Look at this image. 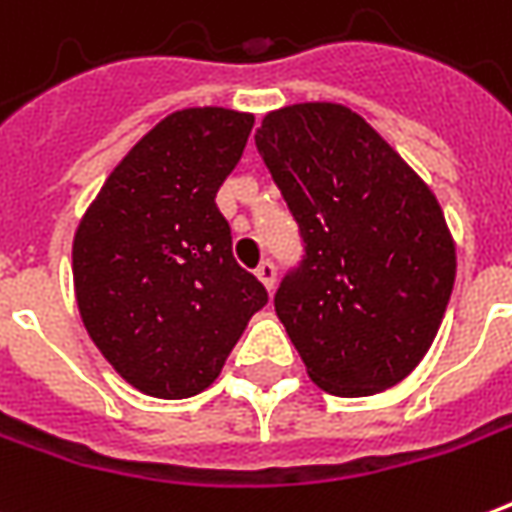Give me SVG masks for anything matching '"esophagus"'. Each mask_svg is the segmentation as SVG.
I'll list each match as a JSON object with an SVG mask.
<instances>
[{"mask_svg": "<svg viewBox=\"0 0 512 512\" xmlns=\"http://www.w3.org/2000/svg\"><path fill=\"white\" fill-rule=\"evenodd\" d=\"M257 280L263 282V285H266V291L271 293L274 291V285H277V268H274V263H260V266H257Z\"/></svg>", "mask_w": 512, "mask_h": 512, "instance_id": "1", "label": "esophagus"}]
</instances>
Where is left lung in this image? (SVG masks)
Returning a JSON list of instances; mask_svg holds the SVG:
<instances>
[{"instance_id":"1","label":"left lung","mask_w":512,"mask_h":512,"mask_svg":"<svg viewBox=\"0 0 512 512\" xmlns=\"http://www.w3.org/2000/svg\"><path fill=\"white\" fill-rule=\"evenodd\" d=\"M255 144L305 241L274 310L310 380L332 396L388 391L427 355L455 285L438 199L335 102L271 110Z\"/></svg>"}]
</instances>
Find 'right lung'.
Listing matches in <instances>:
<instances>
[{"label": "right lung", "mask_w": 512, "mask_h": 512, "mask_svg": "<svg viewBox=\"0 0 512 512\" xmlns=\"http://www.w3.org/2000/svg\"><path fill=\"white\" fill-rule=\"evenodd\" d=\"M255 116L185 107L124 155L71 246L82 324L132 388L188 399L213 385L266 288L235 263L216 194Z\"/></svg>", "instance_id": "obj_1"}]
</instances>
